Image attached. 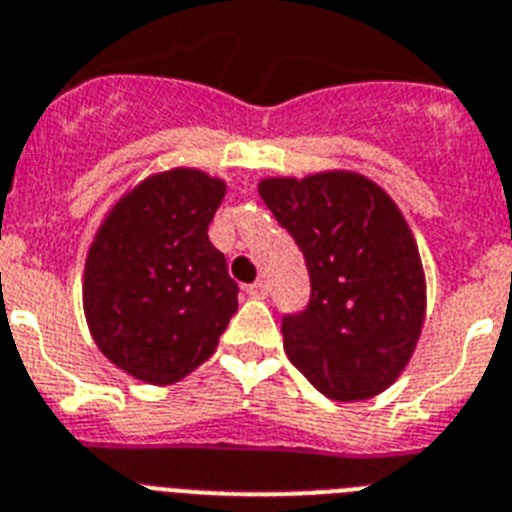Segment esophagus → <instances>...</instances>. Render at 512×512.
<instances>
[{"mask_svg": "<svg viewBox=\"0 0 512 512\" xmlns=\"http://www.w3.org/2000/svg\"><path fill=\"white\" fill-rule=\"evenodd\" d=\"M247 294L252 296V299H265V296H268V283L255 281L252 286H247Z\"/></svg>", "mask_w": 512, "mask_h": 512, "instance_id": "1", "label": "esophagus"}]
</instances>
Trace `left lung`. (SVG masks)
Listing matches in <instances>:
<instances>
[{
  "label": "left lung",
  "instance_id": "8db88e82",
  "mask_svg": "<svg viewBox=\"0 0 512 512\" xmlns=\"http://www.w3.org/2000/svg\"><path fill=\"white\" fill-rule=\"evenodd\" d=\"M257 192L304 252L312 281L309 307L283 317L291 364L333 401L388 390L427 317L422 255L401 208L349 169L265 176Z\"/></svg>",
  "mask_w": 512,
  "mask_h": 512
}]
</instances>
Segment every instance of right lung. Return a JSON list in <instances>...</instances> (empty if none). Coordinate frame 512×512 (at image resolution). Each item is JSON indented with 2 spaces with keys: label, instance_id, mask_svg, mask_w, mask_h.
Returning <instances> with one entry per match:
<instances>
[{
  "label": "right lung",
  "instance_id": "1",
  "mask_svg": "<svg viewBox=\"0 0 512 512\" xmlns=\"http://www.w3.org/2000/svg\"><path fill=\"white\" fill-rule=\"evenodd\" d=\"M223 197L221 176L176 166L127 187L98 223L83 268L85 322L132 380H184L213 356L239 307L208 239Z\"/></svg>",
  "mask_w": 512,
  "mask_h": 512
}]
</instances>
